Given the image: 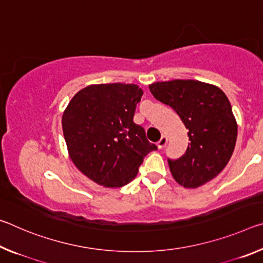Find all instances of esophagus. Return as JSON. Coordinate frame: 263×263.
Wrapping results in <instances>:
<instances>
[{"label":"esophagus","mask_w":263,"mask_h":263,"mask_svg":"<svg viewBox=\"0 0 263 263\" xmlns=\"http://www.w3.org/2000/svg\"><path fill=\"white\" fill-rule=\"evenodd\" d=\"M167 144V137L166 136H162L161 138H160V140L157 142V145H158V147L161 149V148H163L164 147V145Z\"/></svg>","instance_id":"obj_1"}]
</instances>
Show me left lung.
Returning <instances> with one entry per match:
<instances>
[{
	"mask_svg": "<svg viewBox=\"0 0 263 263\" xmlns=\"http://www.w3.org/2000/svg\"><path fill=\"white\" fill-rule=\"evenodd\" d=\"M149 90L176 111L188 128L190 142L181 158L168 160L177 183L197 188L216 177L230 161L238 126L224 91L195 80L155 82Z\"/></svg>",
	"mask_w": 263,
	"mask_h": 263,
	"instance_id": "left-lung-1",
	"label": "left lung"
}]
</instances>
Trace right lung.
Masks as SVG:
<instances>
[{"instance_id": "right-lung-1", "label": "right lung", "mask_w": 263, "mask_h": 263, "mask_svg": "<svg viewBox=\"0 0 263 263\" xmlns=\"http://www.w3.org/2000/svg\"><path fill=\"white\" fill-rule=\"evenodd\" d=\"M142 94L137 84H92L80 90L62 115L70 159L97 184H127L144 157L158 149L144 127L133 122Z\"/></svg>"}]
</instances>
